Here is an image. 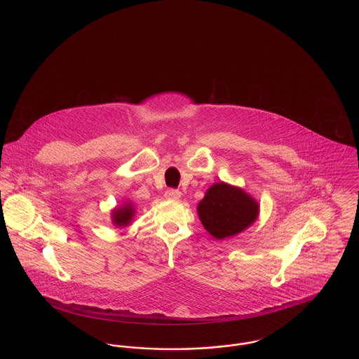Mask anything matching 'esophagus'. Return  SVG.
<instances>
[{
    "mask_svg": "<svg viewBox=\"0 0 359 359\" xmlns=\"http://www.w3.org/2000/svg\"><path fill=\"white\" fill-rule=\"evenodd\" d=\"M164 196H165V199H168V201H179V199H180V196H182V192H180V191H177V189L170 188V189H167V191H165Z\"/></svg>",
    "mask_w": 359,
    "mask_h": 359,
    "instance_id": "1",
    "label": "esophagus"
}]
</instances>
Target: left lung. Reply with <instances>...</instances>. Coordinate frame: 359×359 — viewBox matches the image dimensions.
I'll return each instance as SVG.
<instances>
[{
	"mask_svg": "<svg viewBox=\"0 0 359 359\" xmlns=\"http://www.w3.org/2000/svg\"><path fill=\"white\" fill-rule=\"evenodd\" d=\"M205 230L217 239L234 237L256 222L259 203L245 189L224 182L214 183L196 207Z\"/></svg>",
	"mask_w": 359,
	"mask_h": 359,
	"instance_id": "8db88e82",
	"label": "left lung"
}]
</instances>
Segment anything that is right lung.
I'll return each instance as SVG.
<instances>
[{
    "label": "right lung",
    "instance_id": "1",
    "mask_svg": "<svg viewBox=\"0 0 359 359\" xmlns=\"http://www.w3.org/2000/svg\"><path fill=\"white\" fill-rule=\"evenodd\" d=\"M135 214H136V207L132 203V202H123L122 205H117L111 210V223L116 226V227H126L129 226L130 223L133 222V218H135Z\"/></svg>",
    "mask_w": 359,
    "mask_h": 359
}]
</instances>
